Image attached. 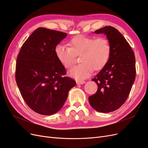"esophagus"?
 <instances>
[{"label":"esophagus","mask_w":148,"mask_h":148,"mask_svg":"<svg viewBox=\"0 0 148 148\" xmlns=\"http://www.w3.org/2000/svg\"><path fill=\"white\" fill-rule=\"evenodd\" d=\"M84 83H85L84 81H77V84H83Z\"/></svg>","instance_id":"obj_1"}]
</instances>
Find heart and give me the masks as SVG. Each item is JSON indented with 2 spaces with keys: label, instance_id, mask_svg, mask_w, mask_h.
I'll return each instance as SVG.
<instances>
[{
  "label": "heart",
  "instance_id": "heart-1",
  "mask_svg": "<svg viewBox=\"0 0 148 148\" xmlns=\"http://www.w3.org/2000/svg\"><path fill=\"white\" fill-rule=\"evenodd\" d=\"M69 46L59 44L55 48L57 59L66 69L74 65L76 56H80L79 65L69 71L70 77L77 80L89 77L92 69L98 71L108 63L111 56V46L105 38L89 37L79 35L71 39Z\"/></svg>",
  "mask_w": 148,
  "mask_h": 148
}]
</instances>
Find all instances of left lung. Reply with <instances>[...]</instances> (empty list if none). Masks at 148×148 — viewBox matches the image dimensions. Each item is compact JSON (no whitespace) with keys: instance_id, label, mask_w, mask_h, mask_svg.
<instances>
[{"instance_id":"1","label":"left lung","mask_w":148,"mask_h":148,"mask_svg":"<svg viewBox=\"0 0 148 148\" xmlns=\"http://www.w3.org/2000/svg\"><path fill=\"white\" fill-rule=\"evenodd\" d=\"M94 33L106 36L111 56L108 63L92 79L98 88L88 99L94 109L108 113L120 108L128 97L135 79V57L123 36L112 26H105Z\"/></svg>"}]
</instances>
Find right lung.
Segmentation results:
<instances>
[{"label":"right lung","mask_w":148,"mask_h":148,"mask_svg":"<svg viewBox=\"0 0 148 148\" xmlns=\"http://www.w3.org/2000/svg\"><path fill=\"white\" fill-rule=\"evenodd\" d=\"M67 34L44 28L36 29L17 57L15 78L23 99L36 112L44 115L59 112L75 80L62 77L66 70L57 59L55 48Z\"/></svg>","instance_id":"add662e5"}]
</instances>
